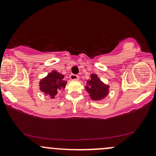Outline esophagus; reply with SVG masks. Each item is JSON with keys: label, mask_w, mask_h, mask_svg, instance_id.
I'll list each match as a JSON object with an SVG mask.
<instances>
[{"label": "esophagus", "mask_w": 156, "mask_h": 156, "mask_svg": "<svg viewBox=\"0 0 156 156\" xmlns=\"http://www.w3.org/2000/svg\"><path fill=\"white\" fill-rule=\"evenodd\" d=\"M69 78H70L71 80H78L79 79V76H77V75L70 74L69 75Z\"/></svg>", "instance_id": "1"}]
</instances>
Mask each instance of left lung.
<instances>
[{"instance_id": "left-lung-1", "label": "left lung", "mask_w": 156, "mask_h": 156, "mask_svg": "<svg viewBox=\"0 0 156 156\" xmlns=\"http://www.w3.org/2000/svg\"><path fill=\"white\" fill-rule=\"evenodd\" d=\"M87 87H86L89 96L94 101H99L103 99L108 94V86L105 85L101 81L96 74L91 75V79L87 81Z\"/></svg>"}]
</instances>
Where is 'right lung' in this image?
Wrapping results in <instances>:
<instances>
[{"mask_svg":"<svg viewBox=\"0 0 156 156\" xmlns=\"http://www.w3.org/2000/svg\"><path fill=\"white\" fill-rule=\"evenodd\" d=\"M64 77L63 75L56 71L50 73L39 83L40 90L44 94L51 96V98H54L58 91L65 87L67 80H64Z\"/></svg>","mask_w":156,"mask_h":156,"instance_id":"add662e5","label":"right lung"}]
</instances>
